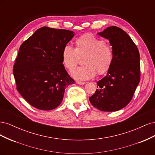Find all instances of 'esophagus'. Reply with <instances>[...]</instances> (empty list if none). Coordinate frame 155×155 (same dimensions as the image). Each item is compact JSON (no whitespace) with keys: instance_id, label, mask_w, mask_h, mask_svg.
<instances>
[{"instance_id":"34e87169","label":"esophagus","mask_w":155,"mask_h":155,"mask_svg":"<svg viewBox=\"0 0 155 155\" xmlns=\"http://www.w3.org/2000/svg\"><path fill=\"white\" fill-rule=\"evenodd\" d=\"M76 83H78V85H85V82H82V81H76Z\"/></svg>"}]
</instances>
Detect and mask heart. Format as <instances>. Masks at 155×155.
<instances>
[{
    "label": "heart",
    "mask_w": 155,
    "mask_h": 155,
    "mask_svg": "<svg viewBox=\"0 0 155 155\" xmlns=\"http://www.w3.org/2000/svg\"><path fill=\"white\" fill-rule=\"evenodd\" d=\"M84 58L83 66L73 70L72 76L80 81H85L107 73L114 60V50L112 46L92 34H84L75 41V48L65 46L62 51V63L64 67L72 71L78 61L79 57Z\"/></svg>",
    "instance_id": "obj_1"
}]
</instances>
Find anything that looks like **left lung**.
Listing matches in <instances>:
<instances>
[{
  "label": "left lung",
  "instance_id": "1",
  "mask_svg": "<svg viewBox=\"0 0 155 155\" xmlns=\"http://www.w3.org/2000/svg\"><path fill=\"white\" fill-rule=\"evenodd\" d=\"M97 34L109 41L114 60L106 76L97 82V88L89 101L98 110L114 112L127 105L139 84L140 54L133 40L120 28L108 27Z\"/></svg>",
  "mask_w": 155,
  "mask_h": 155
}]
</instances>
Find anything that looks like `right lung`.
Masks as SVG:
<instances>
[{
	"label": "right lung",
	"mask_w": 155,
	"mask_h": 155,
	"mask_svg": "<svg viewBox=\"0 0 155 155\" xmlns=\"http://www.w3.org/2000/svg\"><path fill=\"white\" fill-rule=\"evenodd\" d=\"M72 31L44 26L20 46L13 67L17 89L31 106L50 110L62 102L65 88L75 83L62 63Z\"/></svg>",
	"instance_id": "1"
}]
</instances>
